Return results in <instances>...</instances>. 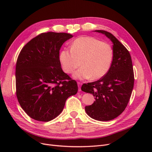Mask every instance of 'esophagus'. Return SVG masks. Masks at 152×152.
Here are the masks:
<instances>
[{
  "instance_id": "obj_1",
  "label": "esophagus",
  "mask_w": 152,
  "mask_h": 152,
  "mask_svg": "<svg viewBox=\"0 0 152 152\" xmlns=\"http://www.w3.org/2000/svg\"><path fill=\"white\" fill-rule=\"evenodd\" d=\"M77 85H78V86H79V91H81V85H82V83H81V82H77Z\"/></svg>"
}]
</instances>
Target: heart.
<instances>
[{
    "label": "heart",
    "instance_id": "1",
    "mask_svg": "<svg viewBox=\"0 0 152 152\" xmlns=\"http://www.w3.org/2000/svg\"><path fill=\"white\" fill-rule=\"evenodd\" d=\"M113 58V50L110 44L88 36L77 38L70 50L63 49L60 53V61L65 73H73L82 66L74 75L80 79L102 78L109 71Z\"/></svg>",
    "mask_w": 152,
    "mask_h": 152
}]
</instances>
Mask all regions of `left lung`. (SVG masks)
Returning a JSON list of instances; mask_svg holds the SVG:
<instances>
[{
    "label": "left lung",
    "instance_id": "1",
    "mask_svg": "<svg viewBox=\"0 0 152 152\" xmlns=\"http://www.w3.org/2000/svg\"><path fill=\"white\" fill-rule=\"evenodd\" d=\"M113 42V58L108 73L98 81L83 84L81 90L92 94L95 101L86 106L87 114L99 121H107L120 115L126 109L134 87V75L131 55L126 48L109 32L95 31Z\"/></svg>",
    "mask_w": 152,
    "mask_h": 152
}]
</instances>
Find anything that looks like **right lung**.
I'll return each instance as SVG.
<instances>
[{
    "mask_svg": "<svg viewBox=\"0 0 152 152\" xmlns=\"http://www.w3.org/2000/svg\"><path fill=\"white\" fill-rule=\"evenodd\" d=\"M73 37L48 32L32 39L20 51L16 64V94L31 118L50 121L58 116L66 99L78 91L77 83L63 71L60 50Z\"/></svg>",
    "mask_w": 152,
    "mask_h": 152,
    "instance_id": "add662e5",
    "label": "right lung"
}]
</instances>
